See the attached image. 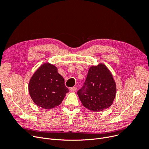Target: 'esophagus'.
Listing matches in <instances>:
<instances>
[{
	"label": "esophagus",
	"instance_id": "esophagus-1",
	"mask_svg": "<svg viewBox=\"0 0 149 149\" xmlns=\"http://www.w3.org/2000/svg\"><path fill=\"white\" fill-rule=\"evenodd\" d=\"M70 90L72 91H75L77 90V87H71L70 88Z\"/></svg>",
	"mask_w": 149,
	"mask_h": 149
}]
</instances>
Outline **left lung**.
<instances>
[{
  "instance_id": "obj_1",
  "label": "left lung",
  "mask_w": 149,
  "mask_h": 149,
  "mask_svg": "<svg viewBox=\"0 0 149 149\" xmlns=\"http://www.w3.org/2000/svg\"><path fill=\"white\" fill-rule=\"evenodd\" d=\"M116 92V83L110 71L100 63L90 67L84 86L77 93L85 107L99 112L112 105Z\"/></svg>"
}]
</instances>
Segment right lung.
Wrapping results in <instances>:
<instances>
[{"mask_svg":"<svg viewBox=\"0 0 149 149\" xmlns=\"http://www.w3.org/2000/svg\"><path fill=\"white\" fill-rule=\"evenodd\" d=\"M28 90L33 102L47 110L59 105L69 91L57 67L49 63H43L35 72Z\"/></svg>","mask_w":149,"mask_h":149,"instance_id":"right-lung-1","label":"right lung"}]
</instances>
